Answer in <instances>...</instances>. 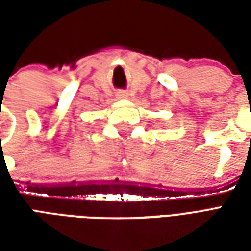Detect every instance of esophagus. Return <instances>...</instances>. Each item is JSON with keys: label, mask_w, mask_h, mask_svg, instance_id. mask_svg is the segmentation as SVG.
I'll list each match as a JSON object with an SVG mask.
<instances>
[{"label": "esophagus", "mask_w": 251, "mask_h": 251, "mask_svg": "<svg viewBox=\"0 0 251 251\" xmlns=\"http://www.w3.org/2000/svg\"><path fill=\"white\" fill-rule=\"evenodd\" d=\"M117 98H120V99H125V98H127V94L124 93V91H120V93L117 94Z\"/></svg>", "instance_id": "1"}]
</instances>
